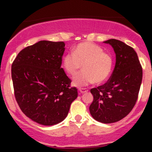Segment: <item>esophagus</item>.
<instances>
[{
    "mask_svg": "<svg viewBox=\"0 0 152 152\" xmlns=\"http://www.w3.org/2000/svg\"><path fill=\"white\" fill-rule=\"evenodd\" d=\"M88 88H79V91L81 92V93H82V94H83V93H85V92H87L88 91Z\"/></svg>",
    "mask_w": 152,
    "mask_h": 152,
    "instance_id": "obj_1",
    "label": "esophagus"
}]
</instances>
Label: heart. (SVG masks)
<instances>
[{
  "mask_svg": "<svg viewBox=\"0 0 152 152\" xmlns=\"http://www.w3.org/2000/svg\"><path fill=\"white\" fill-rule=\"evenodd\" d=\"M112 58L103 51L100 46L92 43L83 42L73 49V54L68 53L63 58V66L66 72L74 76L81 69L83 71L73 78L76 86H86L91 83L100 84L109 78L112 69Z\"/></svg>",
  "mask_w": 152,
  "mask_h": 152,
  "instance_id": "b5f03b06",
  "label": "heart"
}]
</instances>
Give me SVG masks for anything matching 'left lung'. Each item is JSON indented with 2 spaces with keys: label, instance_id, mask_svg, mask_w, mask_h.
<instances>
[{
  "label": "left lung",
  "instance_id": "left-lung-1",
  "mask_svg": "<svg viewBox=\"0 0 152 152\" xmlns=\"http://www.w3.org/2000/svg\"><path fill=\"white\" fill-rule=\"evenodd\" d=\"M116 53V64L106 83L91 89L94 101L89 106L94 119L114 123L127 116L136 104L142 81V68L133 48L116 39L104 41Z\"/></svg>",
  "mask_w": 152,
  "mask_h": 152
}]
</instances>
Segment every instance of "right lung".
I'll use <instances>...</instances> for the list:
<instances>
[{
    "label": "right lung",
    "instance_id": "obj_1",
    "mask_svg": "<svg viewBox=\"0 0 152 152\" xmlns=\"http://www.w3.org/2000/svg\"><path fill=\"white\" fill-rule=\"evenodd\" d=\"M63 41H41L20 50L11 66L15 98L24 114L45 126L65 119L77 98L76 87L61 67Z\"/></svg>",
    "mask_w": 152,
    "mask_h": 152
}]
</instances>
